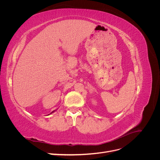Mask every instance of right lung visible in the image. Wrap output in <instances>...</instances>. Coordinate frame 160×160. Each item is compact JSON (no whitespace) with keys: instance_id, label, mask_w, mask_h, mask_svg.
<instances>
[{"instance_id":"add662e5","label":"right lung","mask_w":160,"mask_h":160,"mask_svg":"<svg viewBox=\"0 0 160 160\" xmlns=\"http://www.w3.org/2000/svg\"><path fill=\"white\" fill-rule=\"evenodd\" d=\"M55 111H56V110H55V111H52V112H51V113L50 114H51V113H53V112H55Z\"/></svg>"}]
</instances>
